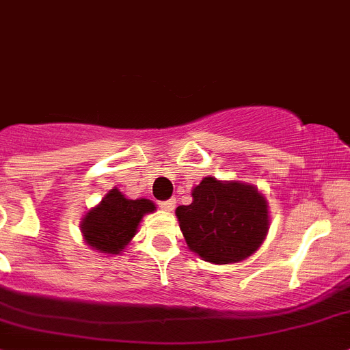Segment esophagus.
Segmentation results:
<instances>
[{
  "label": "esophagus",
  "mask_w": 350,
  "mask_h": 350,
  "mask_svg": "<svg viewBox=\"0 0 350 350\" xmlns=\"http://www.w3.org/2000/svg\"><path fill=\"white\" fill-rule=\"evenodd\" d=\"M159 206H161L164 211H172L176 208V200L162 201V203H159Z\"/></svg>",
  "instance_id": "esophagus-1"
}]
</instances>
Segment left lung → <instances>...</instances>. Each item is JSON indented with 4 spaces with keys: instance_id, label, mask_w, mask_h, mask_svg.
<instances>
[{
    "instance_id": "8db88e82",
    "label": "left lung",
    "mask_w": 350,
    "mask_h": 350,
    "mask_svg": "<svg viewBox=\"0 0 350 350\" xmlns=\"http://www.w3.org/2000/svg\"><path fill=\"white\" fill-rule=\"evenodd\" d=\"M191 196V204L176 208V217L188 249L206 262H241L266 241L269 204L254 185L206 176Z\"/></svg>"
}]
</instances>
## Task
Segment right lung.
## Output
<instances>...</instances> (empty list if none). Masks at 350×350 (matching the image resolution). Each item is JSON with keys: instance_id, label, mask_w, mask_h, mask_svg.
Segmentation results:
<instances>
[{"instance_id": "obj_1", "label": "right lung", "mask_w": 350, "mask_h": 350, "mask_svg": "<svg viewBox=\"0 0 350 350\" xmlns=\"http://www.w3.org/2000/svg\"><path fill=\"white\" fill-rule=\"evenodd\" d=\"M155 208L147 198L129 200L118 188H113L84 215L81 234L94 252L118 256L135 237L144 215L154 213Z\"/></svg>"}]
</instances>
